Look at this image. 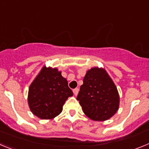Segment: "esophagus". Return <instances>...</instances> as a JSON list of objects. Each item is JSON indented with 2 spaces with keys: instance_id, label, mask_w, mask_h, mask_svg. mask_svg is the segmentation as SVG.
Returning a JSON list of instances; mask_svg holds the SVG:
<instances>
[{
  "instance_id": "1",
  "label": "esophagus",
  "mask_w": 149,
  "mask_h": 149,
  "mask_svg": "<svg viewBox=\"0 0 149 149\" xmlns=\"http://www.w3.org/2000/svg\"><path fill=\"white\" fill-rule=\"evenodd\" d=\"M78 92H79V89L78 88H75V89H73V93L74 95H77L78 94Z\"/></svg>"
}]
</instances>
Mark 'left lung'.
Listing matches in <instances>:
<instances>
[{"mask_svg": "<svg viewBox=\"0 0 149 149\" xmlns=\"http://www.w3.org/2000/svg\"><path fill=\"white\" fill-rule=\"evenodd\" d=\"M77 99L92 120H107L119 110V93L104 68L94 67L87 71Z\"/></svg>", "mask_w": 149, "mask_h": 149, "instance_id": "left-lung-1", "label": "left lung"}]
</instances>
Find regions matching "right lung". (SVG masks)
Here are the masks:
<instances>
[{
  "mask_svg": "<svg viewBox=\"0 0 149 149\" xmlns=\"http://www.w3.org/2000/svg\"><path fill=\"white\" fill-rule=\"evenodd\" d=\"M72 95L61 72L44 66L30 84L27 101L34 115L42 119H51L61 113L65 101Z\"/></svg>",
  "mask_w": 149,
  "mask_h": 149,
  "instance_id": "obj_1",
  "label": "right lung"
}]
</instances>
